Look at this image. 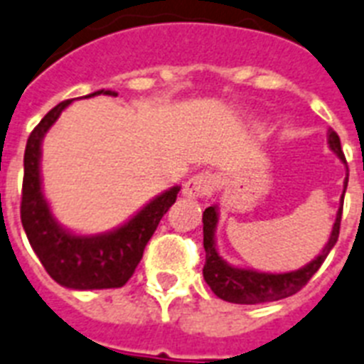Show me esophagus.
I'll return each instance as SVG.
<instances>
[{
	"label": "esophagus",
	"mask_w": 364,
	"mask_h": 364,
	"mask_svg": "<svg viewBox=\"0 0 364 364\" xmlns=\"http://www.w3.org/2000/svg\"><path fill=\"white\" fill-rule=\"evenodd\" d=\"M218 188L217 177L211 172H200L192 176L185 185H183V196L187 198H203L211 196L213 192Z\"/></svg>",
	"instance_id": "obj_1"
}]
</instances>
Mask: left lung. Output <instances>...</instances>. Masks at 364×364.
Segmentation results:
<instances>
[{"mask_svg":"<svg viewBox=\"0 0 364 364\" xmlns=\"http://www.w3.org/2000/svg\"><path fill=\"white\" fill-rule=\"evenodd\" d=\"M327 144L331 151L346 164V156L342 153L341 138L333 129L327 131ZM348 187V164H346V179L344 192ZM344 192L341 198V208L336 211L335 224L331 230L329 241L318 256L305 267L289 273H262L254 269L233 267L226 259H223L217 252L215 243V230L218 223L217 205H211L203 211V249H205V265H203V279L213 289V294L228 303L237 305H258V303H269V301H279L297 294L303 286L312 279V274L321 267L326 262L327 254L335 247L338 233H341V218H342V203H344Z\"/></svg>","mask_w":364,"mask_h":364,"instance_id":"obj_1","label":"left lung"}]
</instances>
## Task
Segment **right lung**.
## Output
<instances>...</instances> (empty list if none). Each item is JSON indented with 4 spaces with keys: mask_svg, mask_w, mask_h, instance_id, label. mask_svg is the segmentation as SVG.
Returning <instances> with one entry per match:
<instances>
[{
    "mask_svg": "<svg viewBox=\"0 0 364 364\" xmlns=\"http://www.w3.org/2000/svg\"><path fill=\"white\" fill-rule=\"evenodd\" d=\"M117 97L115 91L90 93ZM73 100H63L44 115L29 134L23 153V183L20 218L31 249L46 273L70 289L121 288L140 264L147 241L155 233L161 218L173 205L181 187H172L155 196L134 217L112 232L97 235H76L63 228L50 211L41 181V146L44 134Z\"/></svg>",
    "mask_w": 364,
    "mask_h": 364,
    "instance_id": "obj_1",
    "label": "right lung"
}]
</instances>
